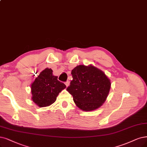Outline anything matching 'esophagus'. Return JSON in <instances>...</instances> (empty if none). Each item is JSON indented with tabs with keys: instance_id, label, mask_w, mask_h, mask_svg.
Listing matches in <instances>:
<instances>
[{
	"instance_id": "34e87169",
	"label": "esophagus",
	"mask_w": 147,
	"mask_h": 147,
	"mask_svg": "<svg viewBox=\"0 0 147 147\" xmlns=\"http://www.w3.org/2000/svg\"><path fill=\"white\" fill-rule=\"evenodd\" d=\"M65 85H66L67 87H68V86H69V81H67V82H65Z\"/></svg>"
}]
</instances>
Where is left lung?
I'll return each mask as SVG.
<instances>
[{
    "label": "left lung",
    "instance_id": "left-lung-1",
    "mask_svg": "<svg viewBox=\"0 0 147 147\" xmlns=\"http://www.w3.org/2000/svg\"><path fill=\"white\" fill-rule=\"evenodd\" d=\"M73 80L67 90L80 110L90 111L104 104L111 88L110 80L102 70L90 65H78L72 71Z\"/></svg>",
    "mask_w": 147,
    "mask_h": 147
}]
</instances>
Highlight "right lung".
<instances>
[{
    "label": "right lung",
    "instance_id": "obj_1",
    "mask_svg": "<svg viewBox=\"0 0 147 147\" xmlns=\"http://www.w3.org/2000/svg\"><path fill=\"white\" fill-rule=\"evenodd\" d=\"M66 85L53 74V70L47 68L39 74L31 85L32 100L39 107L51 105L56 101L60 92Z\"/></svg>",
    "mask_w": 147,
    "mask_h": 147
}]
</instances>
